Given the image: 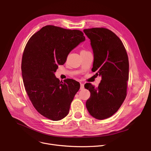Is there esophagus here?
<instances>
[{"label": "esophagus", "mask_w": 151, "mask_h": 151, "mask_svg": "<svg viewBox=\"0 0 151 151\" xmlns=\"http://www.w3.org/2000/svg\"><path fill=\"white\" fill-rule=\"evenodd\" d=\"M80 84H81L80 90H82V89L84 88V85H83V83H80Z\"/></svg>", "instance_id": "obj_1"}]
</instances>
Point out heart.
<instances>
[{"instance_id": "b5f03b06", "label": "heart", "mask_w": 151, "mask_h": 151, "mask_svg": "<svg viewBox=\"0 0 151 151\" xmlns=\"http://www.w3.org/2000/svg\"><path fill=\"white\" fill-rule=\"evenodd\" d=\"M86 52L85 51H81V52Z\"/></svg>"}]
</instances>
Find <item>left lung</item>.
Masks as SVG:
<instances>
[{"label": "left lung", "mask_w": 151, "mask_h": 151, "mask_svg": "<svg viewBox=\"0 0 151 151\" xmlns=\"http://www.w3.org/2000/svg\"><path fill=\"white\" fill-rule=\"evenodd\" d=\"M83 32L90 39L93 51L92 71L101 76L98 87L90 83L84 85L91 93L86 107L93 117L101 120L116 113L126 97L128 58L122 41L110 30L92 28Z\"/></svg>", "instance_id": "1"}]
</instances>
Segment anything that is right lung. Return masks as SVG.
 <instances>
[{
    "mask_svg": "<svg viewBox=\"0 0 151 151\" xmlns=\"http://www.w3.org/2000/svg\"><path fill=\"white\" fill-rule=\"evenodd\" d=\"M85 40L79 30L48 25L27 43L21 62L25 90L36 111L48 119L59 121L69 114L79 82L72 79L60 82L55 72L70 52Z\"/></svg>",
    "mask_w": 151,
    "mask_h": 151,
    "instance_id": "add662e5",
    "label": "right lung"
}]
</instances>
